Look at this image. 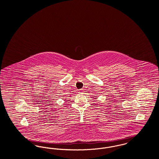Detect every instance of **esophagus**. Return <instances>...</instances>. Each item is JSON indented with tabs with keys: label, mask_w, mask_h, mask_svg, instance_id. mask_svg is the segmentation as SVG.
Wrapping results in <instances>:
<instances>
[{
	"label": "esophagus",
	"mask_w": 159,
	"mask_h": 159,
	"mask_svg": "<svg viewBox=\"0 0 159 159\" xmlns=\"http://www.w3.org/2000/svg\"><path fill=\"white\" fill-rule=\"evenodd\" d=\"M84 92V90L83 89H79V93H82Z\"/></svg>",
	"instance_id": "34e87169"
}]
</instances>
